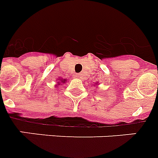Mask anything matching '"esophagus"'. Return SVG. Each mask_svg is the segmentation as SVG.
Masks as SVG:
<instances>
[{"label": "esophagus", "instance_id": "esophagus-1", "mask_svg": "<svg viewBox=\"0 0 158 158\" xmlns=\"http://www.w3.org/2000/svg\"><path fill=\"white\" fill-rule=\"evenodd\" d=\"M81 76V74H79V73H77V77H80Z\"/></svg>", "mask_w": 158, "mask_h": 158}]
</instances>
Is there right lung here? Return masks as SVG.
<instances>
[{
	"label": "right lung",
	"mask_w": 158,
	"mask_h": 158,
	"mask_svg": "<svg viewBox=\"0 0 158 158\" xmlns=\"http://www.w3.org/2000/svg\"><path fill=\"white\" fill-rule=\"evenodd\" d=\"M59 80H60V79H59ZM62 81H62L63 83H65V81H66V80H65V79H64V80L62 79ZM55 86H58V85H55Z\"/></svg>",
	"instance_id": "obj_1"
}]
</instances>
